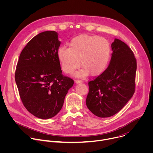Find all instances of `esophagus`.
I'll use <instances>...</instances> for the list:
<instances>
[{
    "label": "esophagus",
    "instance_id": "1",
    "mask_svg": "<svg viewBox=\"0 0 153 153\" xmlns=\"http://www.w3.org/2000/svg\"><path fill=\"white\" fill-rule=\"evenodd\" d=\"M75 82H76V83H82L83 82H82V80H76L75 81Z\"/></svg>",
    "mask_w": 153,
    "mask_h": 153
}]
</instances>
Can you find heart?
Listing matches in <instances>:
<instances>
[{"label":"heart","mask_w":153,"mask_h":153,"mask_svg":"<svg viewBox=\"0 0 153 153\" xmlns=\"http://www.w3.org/2000/svg\"><path fill=\"white\" fill-rule=\"evenodd\" d=\"M70 48L60 47L57 57L62 70L72 74L80 65L82 67L76 74L80 78L89 74L93 76L101 74L110 62L111 47L109 41L96 35L80 34L74 37L69 44Z\"/></svg>","instance_id":"heart-1"}]
</instances>
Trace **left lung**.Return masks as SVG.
Wrapping results in <instances>:
<instances>
[{
	"label": "left lung",
	"instance_id": "left-lung-1",
	"mask_svg": "<svg viewBox=\"0 0 153 153\" xmlns=\"http://www.w3.org/2000/svg\"><path fill=\"white\" fill-rule=\"evenodd\" d=\"M111 48L108 68L88 82L86 104L90 111L99 117H109L117 113L135 91L137 62L133 52L117 39L112 43Z\"/></svg>",
	"mask_w": 153,
	"mask_h": 153
}]
</instances>
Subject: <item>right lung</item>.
<instances>
[{"label": "right lung", "instance_id": "1", "mask_svg": "<svg viewBox=\"0 0 153 153\" xmlns=\"http://www.w3.org/2000/svg\"><path fill=\"white\" fill-rule=\"evenodd\" d=\"M58 34L46 31L34 36L22 51L15 72L20 97L34 116L48 119L62 109L74 80L62 74Z\"/></svg>", "mask_w": 153, "mask_h": 153}]
</instances>
